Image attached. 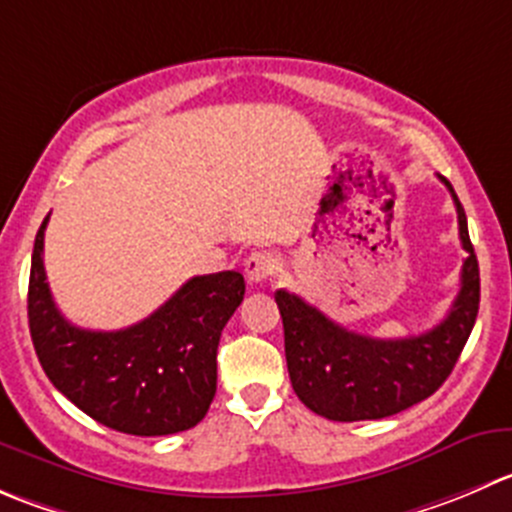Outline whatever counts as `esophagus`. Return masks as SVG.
<instances>
[{
    "label": "esophagus",
    "instance_id": "esophagus-1",
    "mask_svg": "<svg viewBox=\"0 0 512 512\" xmlns=\"http://www.w3.org/2000/svg\"><path fill=\"white\" fill-rule=\"evenodd\" d=\"M277 270H280V260H277L275 252H267V250L252 252L245 262L247 280L255 282V285L257 282H265L270 280V277H275Z\"/></svg>",
    "mask_w": 512,
    "mask_h": 512
}]
</instances>
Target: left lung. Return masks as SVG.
<instances>
[{
	"mask_svg": "<svg viewBox=\"0 0 512 512\" xmlns=\"http://www.w3.org/2000/svg\"><path fill=\"white\" fill-rule=\"evenodd\" d=\"M440 180L453 195L460 242L468 257L458 297L433 330L377 340L345 330L292 292H275L292 390L312 413L337 423L388 418L430 398L453 372L478 317L480 270L463 205L453 185L443 175Z\"/></svg>",
	"mask_w": 512,
	"mask_h": 512,
	"instance_id": "1",
	"label": "left lung"
}]
</instances>
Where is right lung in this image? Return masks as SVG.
Returning <instances> with one entry per match:
<instances>
[{
  "mask_svg": "<svg viewBox=\"0 0 512 512\" xmlns=\"http://www.w3.org/2000/svg\"><path fill=\"white\" fill-rule=\"evenodd\" d=\"M29 272L27 315L34 350L54 388L82 413L127 435L190 430L217 390L222 327L245 297L235 270L187 280L160 310L124 330H84L64 320L44 272V230Z\"/></svg>",
  "mask_w": 512,
  "mask_h": 512,
  "instance_id": "1",
  "label": "right lung"
}]
</instances>
